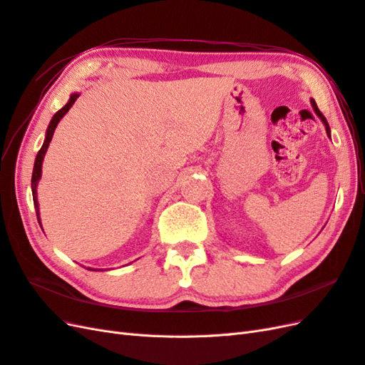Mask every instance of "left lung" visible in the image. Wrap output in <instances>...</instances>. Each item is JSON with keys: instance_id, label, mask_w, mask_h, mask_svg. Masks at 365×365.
I'll return each mask as SVG.
<instances>
[{"instance_id": "obj_1", "label": "left lung", "mask_w": 365, "mask_h": 365, "mask_svg": "<svg viewBox=\"0 0 365 365\" xmlns=\"http://www.w3.org/2000/svg\"><path fill=\"white\" fill-rule=\"evenodd\" d=\"M311 103H312V108H314V111H315V114L322 118V121H323V125H324V128H326V132H327V135H329V138H330V128H329V123H327V120H326V117L322 114V111H319L318 109V106H317V103H315V101L314 98H311Z\"/></svg>"}]
</instances>
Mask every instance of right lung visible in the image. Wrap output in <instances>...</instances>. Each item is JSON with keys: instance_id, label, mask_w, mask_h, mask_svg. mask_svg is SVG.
<instances>
[{"instance_id": "add662e5", "label": "right lung", "mask_w": 365, "mask_h": 365, "mask_svg": "<svg viewBox=\"0 0 365 365\" xmlns=\"http://www.w3.org/2000/svg\"><path fill=\"white\" fill-rule=\"evenodd\" d=\"M81 94L79 93H73L68 98V102L65 103L63 108H61L59 111L53 115L50 125L47 128V132H46V140H43V145L42 148L39 149L38 155H36V160H35V165H33V175H31V195H33V202H35V208H36V216H38V222L41 225V217H39V202H38V182L41 180V175H42V161H43V157H46L47 153V149L50 146V141L53 138V134H54V129H56L58 123L61 121V118L67 114L70 111V108L74 105V102L77 101V97H79ZM91 269V268H88ZM91 271H101V269H91Z\"/></svg>"}]
</instances>
